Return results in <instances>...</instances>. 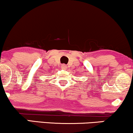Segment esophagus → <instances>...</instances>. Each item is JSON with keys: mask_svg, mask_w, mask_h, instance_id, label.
<instances>
[{"mask_svg": "<svg viewBox=\"0 0 133 133\" xmlns=\"http://www.w3.org/2000/svg\"><path fill=\"white\" fill-rule=\"evenodd\" d=\"M66 67H67V65H65V64H62V65H61V68H62V69H65V68H66Z\"/></svg>", "mask_w": 133, "mask_h": 133, "instance_id": "34e87169", "label": "esophagus"}]
</instances>
